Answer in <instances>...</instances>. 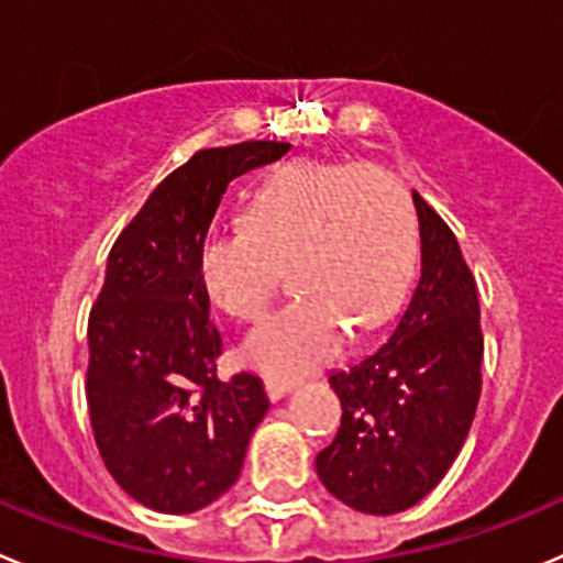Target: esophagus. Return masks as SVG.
<instances>
[{
    "instance_id": "1",
    "label": "esophagus",
    "mask_w": 563,
    "mask_h": 563,
    "mask_svg": "<svg viewBox=\"0 0 563 563\" xmlns=\"http://www.w3.org/2000/svg\"><path fill=\"white\" fill-rule=\"evenodd\" d=\"M264 385H266V396H269L272 401H280V398L286 396L288 390H291V382L275 379V376H269V379H266Z\"/></svg>"
}]
</instances>
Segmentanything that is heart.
Instances as JSON below:
<instances>
[{"instance_id": "b5f03b06", "label": "heart", "mask_w": 563, "mask_h": 563, "mask_svg": "<svg viewBox=\"0 0 563 563\" xmlns=\"http://www.w3.org/2000/svg\"><path fill=\"white\" fill-rule=\"evenodd\" d=\"M415 264V220L396 176L374 165L297 162L247 206V222L214 228L198 250L209 297L236 319L266 310L291 266V305L244 338V360L297 376L341 352L346 332H374L401 305Z\"/></svg>"}]
</instances>
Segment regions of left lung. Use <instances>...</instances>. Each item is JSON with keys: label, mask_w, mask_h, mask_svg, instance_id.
Returning a JSON list of instances; mask_svg holds the SVG:
<instances>
[{"label": "left lung", "mask_w": 563, "mask_h": 563, "mask_svg": "<svg viewBox=\"0 0 563 563\" xmlns=\"http://www.w3.org/2000/svg\"><path fill=\"white\" fill-rule=\"evenodd\" d=\"M420 280L376 352L330 374L341 429L316 456L321 484L363 515L427 498L465 445L482 396L476 280L451 228L412 192Z\"/></svg>", "instance_id": "8db88e82"}]
</instances>
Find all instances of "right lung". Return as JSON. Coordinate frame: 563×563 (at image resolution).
Instances as JSON below:
<instances>
[{"label":"right lung","mask_w":563,"mask_h":563,"mask_svg":"<svg viewBox=\"0 0 563 563\" xmlns=\"http://www.w3.org/2000/svg\"><path fill=\"white\" fill-rule=\"evenodd\" d=\"M288 151L269 140L198 151L151 192L107 258L87 321L92 434L114 482L162 515L222 498L269 409L258 376H217L222 335L198 250L228 184Z\"/></svg>","instance_id":"1"}]
</instances>
